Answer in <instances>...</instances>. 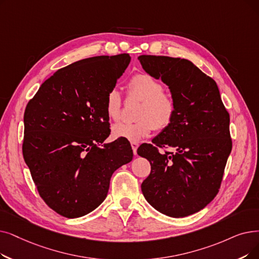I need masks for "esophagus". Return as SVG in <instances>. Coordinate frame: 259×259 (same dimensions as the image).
Returning <instances> with one entry per match:
<instances>
[{"mask_svg":"<svg viewBox=\"0 0 259 259\" xmlns=\"http://www.w3.org/2000/svg\"><path fill=\"white\" fill-rule=\"evenodd\" d=\"M131 147H132V150H133V153L134 155L137 154V150L139 148V144L137 142H131Z\"/></svg>","mask_w":259,"mask_h":259,"instance_id":"esophagus-1","label":"esophagus"}]
</instances>
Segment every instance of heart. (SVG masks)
<instances>
[{
	"mask_svg": "<svg viewBox=\"0 0 259 259\" xmlns=\"http://www.w3.org/2000/svg\"><path fill=\"white\" fill-rule=\"evenodd\" d=\"M163 84L148 74H138L128 83L129 96L142 100L136 122H118L112 127V136L139 142L147 138L153 128L157 131L170 126L176 115L174 97L165 93ZM107 115L112 120H118L121 113V97L116 90H111L106 102Z\"/></svg>",
	"mask_w": 259,
	"mask_h": 259,
	"instance_id": "heart-1",
	"label": "heart"
}]
</instances>
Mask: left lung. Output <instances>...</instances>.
I'll list each match as a JSON object with an SVG mask.
<instances>
[{
    "label": "left lung",
    "instance_id": "left-lung-1",
    "mask_svg": "<svg viewBox=\"0 0 259 259\" xmlns=\"http://www.w3.org/2000/svg\"><path fill=\"white\" fill-rule=\"evenodd\" d=\"M138 59L146 73L168 85L177 107L170 126L152 140L175 152L161 154L150 144L138 149L151 165L143 195L166 216L193 215L219 192L232 150L230 114L215 80L192 61L151 55Z\"/></svg>",
    "mask_w": 259,
    "mask_h": 259
}]
</instances>
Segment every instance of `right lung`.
Returning a JSON list of instances; mask_svg holds the SVG:
<instances>
[{
  "instance_id": "obj_1",
  "label": "right lung",
  "mask_w": 259,
  "mask_h": 259,
  "mask_svg": "<svg viewBox=\"0 0 259 259\" xmlns=\"http://www.w3.org/2000/svg\"><path fill=\"white\" fill-rule=\"evenodd\" d=\"M129 54L96 56L58 70L24 113L23 157L44 202L66 218L82 217L106 199L110 180L132 161L131 146L109 137L108 93Z\"/></svg>"
}]
</instances>
